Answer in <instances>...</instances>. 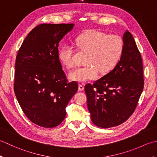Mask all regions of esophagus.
<instances>
[{"mask_svg": "<svg viewBox=\"0 0 157 157\" xmlns=\"http://www.w3.org/2000/svg\"><path fill=\"white\" fill-rule=\"evenodd\" d=\"M84 86L82 85V84H79V86H78V90H79V91L84 90Z\"/></svg>", "mask_w": 157, "mask_h": 157, "instance_id": "obj_1", "label": "esophagus"}]
</instances>
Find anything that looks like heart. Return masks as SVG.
Wrapping results in <instances>:
<instances>
[{
  "mask_svg": "<svg viewBox=\"0 0 157 157\" xmlns=\"http://www.w3.org/2000/svg\"><path fill=\"white\" fill-rule=\"evenodd\" d=\"M80 51L86 52V65L79 67L69 73L71 80L86 82L97 78L101 72L104 75L110 72L118 64L123 51V39L118 35L109 34L90 29L79 35L75 40ZM73 48L66 44L60 48L59 57L67 67L74 65L73 60Z\"/></svg>",
  "mask_w": 157,
  "mask_h": 157,
  "instance_id": "heart-1",
  "label": "heart"
}]
</instances>
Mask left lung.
<instances>
[{
  "instance_id": "left-lung-1",
  "label": "left lung",
  "mask_w": 157,
  "mask_h": 157,
  "mask_svg": "<svg viewBox=\"0 0 157 157\" xmlns=\"http://www.w3.org/2000/svg\"><path fill=\"white\" fill-rule=\"evenodd\" d=\"M123 41V51L115 67L84 88L91 120L100 128L125 122L135 111L144 88L141 55L129 31L124 33Z\"/></svg>"
}]
</instances>
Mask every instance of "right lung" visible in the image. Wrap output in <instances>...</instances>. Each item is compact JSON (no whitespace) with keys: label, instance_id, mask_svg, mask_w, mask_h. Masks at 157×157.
Returning a JSON list of instances; mask_svg holds the SVG:
<instances>
[{"label":"right lung","instance_id":"1","mask_svg":"<svg viewBox=\"0 0 157 157\" xmlns=\"http://www.w3.org/2000/svg\"><path fill=\"white\" fill-rule=\"evenodd\" d=\"M74 24L38 25L29 33L16 56L14 92L22 111L42 128L59 125L65 108L78 91L68 82L59 58V42Z\"/></svg>","mask_w":157,"mask_h":157}]
</instances>
